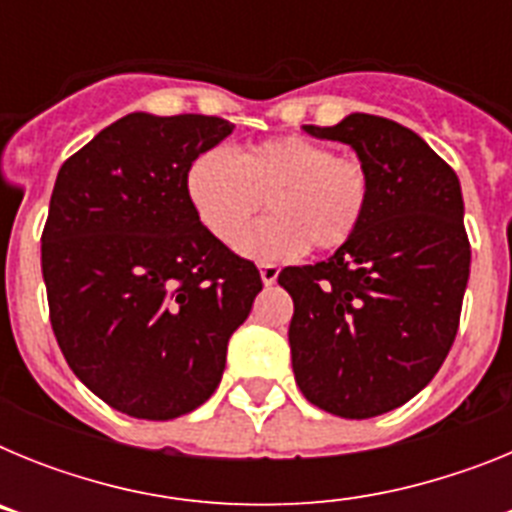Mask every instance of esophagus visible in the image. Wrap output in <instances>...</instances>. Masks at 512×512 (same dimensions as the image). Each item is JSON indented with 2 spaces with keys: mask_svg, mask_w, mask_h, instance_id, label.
<instances>
[{
  "mask_svg": "<svg viewBox=\"0 0 512 512\" xmlns=\"http://www.w3.org/2000/svg\"><path fill=\"white\" fill-rule=\"evenodd\" d=\"M259 271H261V282H264L266 287L277 282V277H279V266L277 264H261Z\"/></svg>",
  "mask_w": 512,
  "mask_h": 512,
  "instance_id": "1",
  "label": "esophagus"
}]
</instances>
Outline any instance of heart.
Here are the masks:
<instances>
[{"label": "heart", "instance_id": "obj_1", "mask_svg": "<svg viewBox=\"0 0 512 512\" xmlns=\"http://www.w3.org/2000/svg\"><path fill=\"white\" fill-rule=\"evenodd\" d=\"M184 194L197 223L223 246H235L267 197L272 215L249 229L238 251L282 261L312 246L336 251L356 235L372 200L359 156L336 153L305 135H277L241 148H207L184 171Z\"/></svg>", "mask_w": 512, "mask_h": 512}]
</instances>
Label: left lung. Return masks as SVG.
I'll list each match as a JSON object with an SVG mask.
<instances>
[{"mask_svg": "<svg viewBox=\"0 0 512 512\" xmlns=\"http://www.w3.org/2000/svg\"><path fill=\"white\" fill-rule=\"evenodd\" d=\"M305 130L354 148L372 200L330 259L279 271L295 302L292 369L315 408L374 418L418 395L454 346L472 261L461 187L420 135L387 117L356 112Z\"/></svg>", "mask_w": 512, "mask_h": 512, "instance_id": "1", "label": "left lung"}]
</instances>
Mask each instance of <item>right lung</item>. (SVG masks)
Listing matches in <instances>:
<instances>
[{
  "instance_id": "1",
  "label": "right lung",
  "mask_w": 512,
  "mask_h": 512,
  "mask_svg": "<svg viewBox=\"0 0 512 512\" xmlns=\"http://www.w3.org/2000/svg\"><path fill=\"white\" fill-rule=\"evenodd\" d=\"M230 133L223 117L133 112L56 176L40 235L53 336L71 372L130 418L200 408L264 287L184 194L189 161Z\"/></svg>"
}]
</instances>
